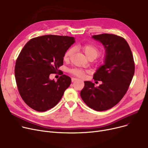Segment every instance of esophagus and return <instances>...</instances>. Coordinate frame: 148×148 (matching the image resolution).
I'll list each match as a JSON object with an SVG mask.
<instances>
[{
    "label": "esophagus",
    "mask_w": 148,
    "mask_h": 148,
    "mask_svg": "<svg viewBox=\"0 0 148 148\" xmlns=\"http://www.w3.org/2000/svg\"><path fill=\"white\" fill-rule=\"evenodd\" d=\"M78 79H76V78H72L71 79V80H72V82H75V80H77Z\"/></svg>",
    "instance_id": "34e87169"
}]
</instances>
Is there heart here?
<instances>
[{"label": "heart", "mask_w": 148, "mask_h": 148, "mask_svg": "<svg viewBox=\"0 0 148 148\" xmlns=\"http://www.w3.org/2000/svg\"><path fill=\"white\" fill-rule=\"evenodd\" d=\"M77 49H79L82 50L85 55L89 59H95L98 57L101 54V50L98 46L91 44H79L76 46ZM74 50L73 48H69L64 54V60L65 62H68L71 60L73 56ZM69 73L72 74L83 78L85 76V74L87 73L85 70L79 69V68H72L69 69Z\"/></svg>", "instance_id": "obj_1"}]
</instances>
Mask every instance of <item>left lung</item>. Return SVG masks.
I'll list each match as a JSON object with an SVG mask.
<instances>
[{
  "label": "left lung",
  "mask_w": 148,
  "mask_h": 148,
  "mask_svg": "<svg viewBox=\"0 0 148 148\" xmlns=\"http://www.w3.org/2000/svg\"><path fill=\"white\" fill-rule=\"evenodd\" d=\"M92 38L101 42L106 49L104 65L94 74V80L101 81L98 87L91 82H84L80 96L88 107L96 111H104L117 104L127 92L134 74L133 54L123 38L103 34Z\"/></svg>",
  "instance_id": "obj_1"
}]
</instances>
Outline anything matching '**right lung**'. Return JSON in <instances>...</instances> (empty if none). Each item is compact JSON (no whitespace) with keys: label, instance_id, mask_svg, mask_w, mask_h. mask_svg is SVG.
<instances>
[{"label":"right lung","instance_id":"1","mask_svg":"<svg viewBox=\"0 0 148 148\" xmlns=\"http://www.w3.org/2000/svg\"><path fill=\"white\" fill-rule=\"evenodd\" d=\"M75 42L74 37L54 35L34 38L24 46L15 62V77L25 103L38 112L55 106L71 84V79L58 69L65 52ZM60 73L57 82L50 73Z\"/></svg>","mask_w":148,"mask_h":148}]
</instances>
